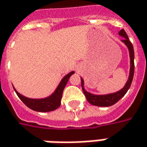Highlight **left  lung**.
<instances>
[{
	"instance_id": "left-lung-1",
	"label": "left lung",
	"mask_w": 147,
	"mask_h": 147,
	"mask_svg": "<svg viewBox=\"0 0 147 147\" xmlns=\"http://www.w3.org/2000/svg\"><path fill=\"white\" fill-rule=\"evenodd\" d=\"M119 34L121 36L124 37L123 42L127 46L129 51V57H130V71H129V76L128 81L126 82L125 85L124 87L121 90L115 93H112V94L108 95H100V96H97V95L91 94L89 92H88L84 88V80L81 78V86L83 92L86 96L87 100L92 105H96V106H100V107H109L113 105H114L120 99L122 98L125 94L129 90V87L131 85L132 83L133 77H134V47L131 43V42L129 39L128 36L126 34L125 31L123 29L121 30L119 32Z\"/></svg>"
}]
</instances>
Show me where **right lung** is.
<instances>
[{
  "mask_svg": "<svg viewBox=\"0 0 147 147\" xmlns=\"http://www.w3.org/2000/svg\"><path fill=\"white\" fill-rule=\"evenodd\" d=\"M72 74H74V71H71L70 73L66 75L63 78V80H61L60 84H59V86L56 88V90L55 91V92L51 96H50L49 97H47V98L30 99L18 93L15 89L14 90L17 95L18 96L19 98L21 99V100L27 107L31 109L32 110H34V111L37 112L53 111V110L56 109L60 106L63 92V89H64L69 78L71 77V76Z\"/></svg>",
  "mask_w": 147,
  "mask_h": 147,
  "instance_id": "right-lung-1",
  "label": "right lung"
}]
</instances>
